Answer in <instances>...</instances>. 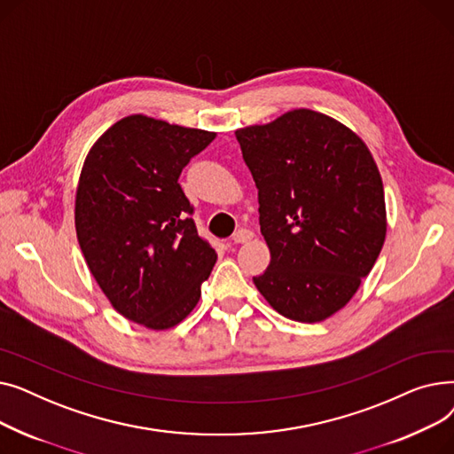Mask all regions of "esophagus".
<instances>
[{"mask_svg": "<svg viewBox=\"0 0 454 454\" xmlns=\"http://www.w3.org/2000/svg\"><path fill=\"white\" fill-rule=\"evenodd\" d=\"M231 239H233V243H237V245L248 243L250 239H254V231H252V230H239V231L233 233Z\"/></svg>", "mask_w": 454, "mask_h": 454, "instance_id": "esophagus-1", "label": "esophagus"}]
</instances>
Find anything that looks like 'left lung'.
<instances>
[{
    "label": "left lung",
    "instance_id": "obj_1",
    "mask_svg": "<svg viewBox=\"0 0 454 454\" xmlns=\"http://www.w3.org/2000/svg\"><path fill=\"white\" fill-rule=\"evenodd\" d=\"M235 137L270 250L255 287L285 318L322 322L353 298L385 245L375 160L351 129L307 108L235 130Z\"/></svg>",
    "mask_w": 454,
    "mask_h": 454
}]
</instances>
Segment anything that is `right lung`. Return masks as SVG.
<instances>
[{"label": "right lung", "mask_w": 454, "mask_h": 454, "mask_svg": "<svg viewBox=\"0 0 454 454\" xmlns=\"http://www.w3.org/2000/svg\"><path fill=\"white\" fill-rule=\"evenodd\" d=\"M215 132L143 114L114 123L90 149L75 197V230L112 307L154 331L180 324L217 261L178 184Z\"/></svg>", "instance_id": "add662e5"}]
</instances>
